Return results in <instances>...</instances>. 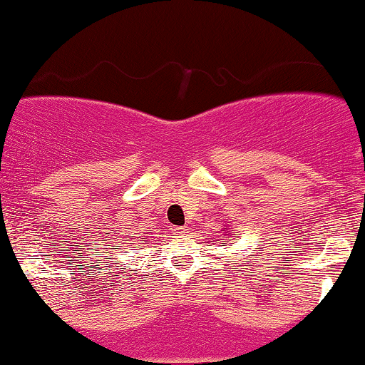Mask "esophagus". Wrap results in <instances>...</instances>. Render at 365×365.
<instances>
[{"label":"esophagus","mask_w":365,"mask_h":365,"mask_svg":"<svg viewBox=\"0 0 365 365\" xmlns=\"http://www.w3.org/2000/svg\"><path fill=\"white\" fill-rule=\"evenodd\" d=\"M175 232H178V234H187V232H188V227H187V225H182V227H175Z\"/></svg>","instance_id":"1"}]
</instances>
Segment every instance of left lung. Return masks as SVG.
<instances>
[{
	"mask_svg": "<svg viewBox=\"0 0 365 365\" xmlns=\"http://www.w3.org/2000/svg\"><path fill=\"white\" fill-rule=\"evenodd\" d=\"M225 236H227V234H225ZM237 236V234H232V237H236ZM236 241H237V239H236Z\"/></svg>",
	"mask_w": 365,
	"mask_h": 365,
	"instance_id": "8db88e82",
	"label": "left lung"
}]
</instances>
